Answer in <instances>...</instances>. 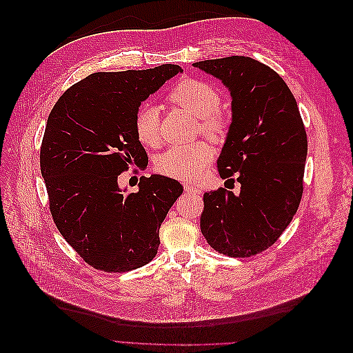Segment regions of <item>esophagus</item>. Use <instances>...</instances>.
<instances>
[{
    "instance_id": "1",
    "label": "esophagus",
    "mask_w": 353,
    "mask_h": 353,
    "mask_svg": "<svg viewBox=\"0 0 353 353\" xmlns=\"http://www.w3.org/2000/svg\"><path fill=\"white\" fill-rule=\"evenodd\" d=\"M184 190H185V193H190V194H193V196H200L201 194V190L200 188L191 185V184H187V183L184 184Z\"/></svg>"
}]
</instances>
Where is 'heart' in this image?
Returning a JSON list of instances; mask_svg holds the SVG:
<instances>
[{
  "label": "heart",
  "mask_w": 353,
  "mask_h": 353,
  "mask_svg": "<svg viewBox=\"0 0 353 353\" xmlns=\"http://www.w3.org/2000/svg\"><path fill=\"white\" fill-rule=\"evenodd\" d=\"M170 100L190 114L199 117L200 130L212 140H219L228 130V119L219 112L221 95L210 83L200 79L181 81L170 91ZM134 130L138 141L148 147L160 143L159 108L152 103L141 104L134 116ZM212 148L206 143L172 145L156 160V169L166 176L196 181L212 162Z\"/></svg>",
  "instance_id": "heart-1"
}]
</instances>
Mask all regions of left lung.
<instances>
[{
  "label": "left lung",
  "instance_id": "obj_1",
  "mask_svg": "<svg viewBox=\"0 0 353 353\" xmlns=\"http://www.w3.org/2000/svg\"><path fill=\"white\" fill-rule=\"evenodd\" d=\"M231 94L232 119L218 157L221 178L237 174L240 194L203 196L201 234L212 249L249 258L272 245L292 222L303 193L306 131L290 88L263 63L232 56L193 63Z\"/></svg>",
  "mask_w": 353,
  "mask_h": 353
}]
</instances>
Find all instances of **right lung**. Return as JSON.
I'll use <instances>...</instances> for the list:
<instances>
[{"mask_svg": "<svg viewBox=\"0 0 353 353\" xmlns=\"http://www.w3.org/2000/svg\"><path fill=\"white\" fill-rule=\"evenodd\" d=\"M183 72L176 65L97 72L79 81L52 108L41 145V174L60 234L95 270L126 272L152 262L159 228L183 194L178 181L141 176L137 193L117 184L147 153L134 116L148 95Z\"/></svg>", "mask_w": 353, "mask_h": 353, "instance_id": "1", "label": "right lung"}]
</instances>
